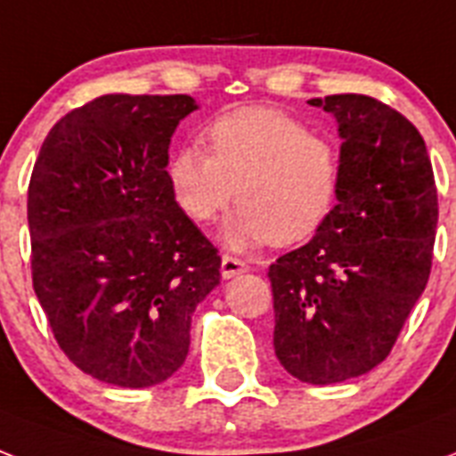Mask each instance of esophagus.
<instances>
[{"label":"esophagus","instance_id":"34e87169","mask_svg":"<svg viewBox=\"0 0 456 456\" xmlns=\"http://www.w3.org/2000/svg\"><path fill=\"white\" fill-rule=\"evenodd\" d=\"M247 271V264L242 259H235V256H221V276L228 281V278H235L240 273H245Z\"/></svg>","mask_w":456,"mask_h":456}]
</instances>
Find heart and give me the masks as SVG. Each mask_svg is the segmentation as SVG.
<instances>
[{"instance_id": "heart-1", "label": "heart", "mask_w": 456, "mask_h": 456, "mask_svg": "<svg viewBox=\"0 0 456 456\" xmlns=\"http://www.w3.org/2000/svg\"><path fill=\"white\" fill-rule=\"evenodd\" d=\"M207 150L185 144L168 157L166 178L192 221L209 224L232 202L240 209L224 225L231 249L261 242L292 245L312 235L333 209L340 157L305 123L276 109L252 107L209 123Z\"/></svg>"}]
</instances>
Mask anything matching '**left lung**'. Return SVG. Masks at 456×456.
Listing matches in <instances>:
<instances>
[{
  "mask_svg": "<svg viewBox=\"0 0 456 456\" xmlns=\"http://www.w3.org/2000/svg\"><path fill=\"white\" fill-rule=\"evenodd\" d=\"M309 104L338 123V204L268 268L273 349L290 376L330 386L376 369L426 290L437 192L421 133L400 111L366 94Z\"/></svg>",
  "mask_w": 456,
  "mask_h": 456,
  "instance_id": "8db88e82",
  "label": "left lung"
}]
</instances>
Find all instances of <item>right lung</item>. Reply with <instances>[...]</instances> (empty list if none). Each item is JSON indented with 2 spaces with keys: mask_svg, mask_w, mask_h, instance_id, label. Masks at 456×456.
<instances>
[{
  "mask_svg": "<svg viewBox=\"0 0 456 456\" xmlns=\"http://www.w3.org/2000/svg\"><path fill=\"white\" fill-rule=\"evenodd\" d=\"M188 94H104L66 114L42 142L28 188L33 288L59 347L118 387L178 371L197 305L221 256L166 178Z\"/></svg>",
  "mask_w": 456,
  "mask_h": 456,
  "instance_id": "right-lung-1",
  "label": "right lung"
}]
</instances>
